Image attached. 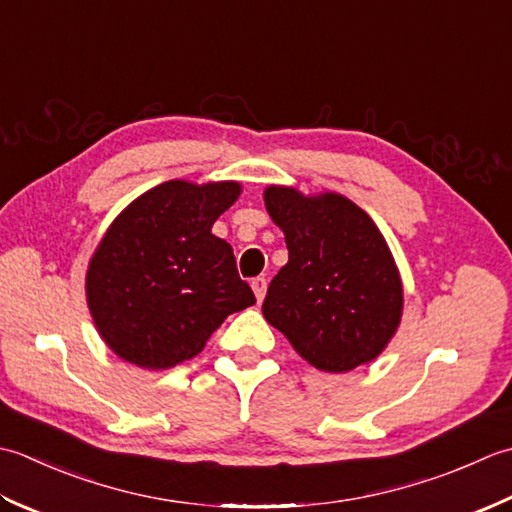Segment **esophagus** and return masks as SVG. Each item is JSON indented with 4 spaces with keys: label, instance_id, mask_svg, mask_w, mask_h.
<instances>
[{
    "label": "esophagus",
    "instance_id": "obj_1",
    "mask_svg": "<svg viewBox=\"0 0 512 512\" xmlns=\"http://www.w3.org/2000/svg\"><path fill=\"white\" fill-rule=\"evenodd\" d=\"M252 289H254L256 300L263 302V298H265V294H267V280L260 278V276L254 278V280H252Z\"/></svg>",
    "mask_w": 512,
    "mask_h": 512
}]
</instances>
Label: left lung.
Here are the masks:
<instances>
[{
    "mask_svg": "<svg viewBox=\"0 0 512 512\" xmlns=\"http://www.w3.org/2000/svg\"><path fill=\"white\" fill-rule=\"evenodd\" d=\"M265 207L285 234L287 265L269 283L263 316L327 373L375 360L402 318V280L371 216L342 194L269 185Z\"/></svg>",
    "mask_w": 512,
    "mask_h": 512,
    "instance_id": "8db88e82",
    "label": "left lung"
}]
</instances>
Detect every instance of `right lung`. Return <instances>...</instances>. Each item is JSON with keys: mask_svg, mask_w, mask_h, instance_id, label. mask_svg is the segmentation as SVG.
<instances>
[{"mask_svg": "<svg viewBox=\"0 0 512 512\" xmlns=\"http://www.w3.org/2000/svg\"><path fill=\"white\" fill-rule=\"evenodd\" d=\"M241 183L165 181L114 218L90 258L88 309L125 362L170 369L203 351L223 320L256 298L234 249L212 234Z\"/></svg>", "mask_w": 512, "mask_h": 512, "instance_id": "add662e5", "label": "right lung"}]
</instances>
